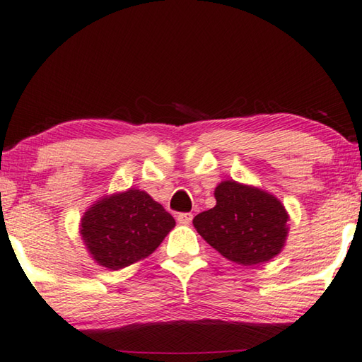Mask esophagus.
Returning a JSON list of instances; mask_svg holds the SVG:
<instances>
[{"label": "esophagus", "instance_id": "obj_1", "mask_svg": "<svg viewBox=\"0 0 362 362\" xmlns=\"http://www.w3.org/2000/svg\"><path fill=\"white\" fill-rule=\"evenodd\" d=\"M192 213H180V215H177V223L180 224H191V221H192Z\"/></svg>", "mask_w": 362, "mask_h": 362}]
</instances>
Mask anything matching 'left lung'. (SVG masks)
<instances>
[{"mask_svg": "<svg viewBox=\"0 0 362 362\" xmlns=\"http://www.w3.org/2000/svg\"><path fill=\"white\" fill-rule=\"evenodd\" d=\"M216 205L199 213L194 228L224 258L242 266L269 262L286 245L288 215L281 200L263 189L221 181Z\"/></svg>", "mask_w": 362, "mask_h": 362, "instance_id": "8db88e82", "label": "left lung"}]
</instances>
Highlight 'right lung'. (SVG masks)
<instances>
[{
	"instance_id": "right-lung-1",
	"label": "right lung",
	"mask_w": 362,
	"mask_h": 362,
	"mask_svg": "<svg viewBox=\"0 0 362 362\" xmlns=\"http://www.w3.org/2000/svg\"><path fill=\"white\" fill-rule=\"evenodd\" d=\"M175 224L149 194L132 187L93 204L81 218L80 234L94 262L118 271L156 252Z\"/></svg>"
}]
</instances>
